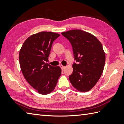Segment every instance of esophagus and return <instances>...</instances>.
I'll return each mask as SVG.
<instances>
[{"mask_svg": "<svg viewBox=\"0 0 124 124\" xmlns=\"http://www.w3.org/2000/svg\"><path fill=\"white\" fill-rule=\"evenodd\" d=\"M61 69H62V70H63V69H65V66H63V65H61Z\"/></svg>", "mask_w": 124, "mask_h": 124, "instance_id": "1", "label": "esophagus"}]
</instances>
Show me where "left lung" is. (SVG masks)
Segmentation results:
<instances>
[{
	"mask_svg": "<svg viewBox=\"0 0 124 124\" xmlns=\"http://www.w3.org/2000/svg\"><path fill=\"white\" fill-rule=\"evenodd\" d=\"M62 35L71 44L77 62L72 65L70 83L78 91L87 92L97 83L103 71L106 55L102 44L94 36L83 30H70Z\"/></svg>",
	"mask_w": 124,
	"mask_h": 124,
	"instance_id": "1",
	"label": "left lung"
}]
</instances>
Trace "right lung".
Returning <instances> with one entry per match:
<instances>
[{"label":"right lung","instance_id":"add662e5","mask_svg":"<svg viewBox=\"0 0 124 124\" xmlns=\"http://www.w3.org/2000/svg\"><path fill=\"white\" fill-rule=\"evenodd\" d=\"M60 35L52 32H40L26 39L21 48L19 62L22 73L28 83L41 94L54 90L61 75L59 67L45 63L52 44Z\"/></svg>","mask_w":124,"mask_h":124}]
</instances>
